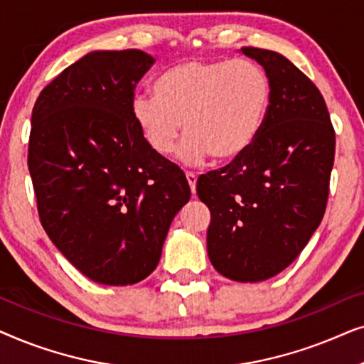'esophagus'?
<instances>
[{"mask_svg": "<svg viewBox=\"0 0 364 364\" xmlns=\"http://www.w3.org/2000/svg\"><path fill=\"white\" fill-rule=\"evenodd\" d=\"M187 182L188 186H191V191L192 193H196V186H197V176L193 172H187Z\"/></svg>", "mask_w": 364, "mask_h": 364, "instance_id": "1", "label": "esophagus"}]
</instances>
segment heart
Here are the masks:
<instances>
[{
    "label": "heart",
    "mask_w": 364,
    "mask_h": 364,
    "mask_svg": "<svg viewBox=\"0 0 364 364\" xmlns=\"http://www.w3.org/2000/svg\"><path fill=\"white\" fill-rule=\"evenodd\" d=\"M154 97L137 96L131 114L144 141L159 156L173 152L182 122L181 156L200 164L242 157L265 124L272 102L267 73L248 59H191L168 68L152 84Z\"/></svg>",
    "instance_id": "obj_1"
}]
</instances>
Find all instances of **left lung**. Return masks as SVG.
Here are the masks:
<instances>
[{
  "label": "left lung",
  "instance_id": "8db88e82",
  "mask_svg": "<svg viewBox=\"0 0 364 364\" xmlns=\"http://www.w3.org/2000/svg\"><path fill=\"white\" fill-rule=\"evenodd\" d=\"M265 69L272 102L257 141L200 176L210 210L207 252L220 275L263 282L290 265L320 225L330 193L335 129L318 87L285 56L242 48Z\"/></svg>",
  "mask_w": 364,
  "mask_h": 364
}]
</instances>
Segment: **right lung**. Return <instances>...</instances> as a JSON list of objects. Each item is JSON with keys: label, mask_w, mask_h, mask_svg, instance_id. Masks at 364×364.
<instances>
[{"label": "right lung", "mask_w": 364, "mask_h": 364, "mask_svg": "<svg viewBox=\"0 0 364 364\" xmlns=\"http://www.w3.org/2000/svg\"><path fill=\"white\" fill-rule=\"evenodd\" d=\"M141 49L94 51L43 89L28 167L48 237L82 275L132 285L156 270L191 187L134 122V89L154 64Z\"/></svg>", "instance_id": "obj_1"}]
</instances>
